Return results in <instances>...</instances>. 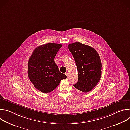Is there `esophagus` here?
<instances>
[{"mask_svg":"<svg viewBox=\"0 0 130 130\" xmlns=\"http://www.w3.org/2000/svg\"><path fill=\"white\" fill-rule=\"evenodd\" d=\"M65 75H66V76H67V77H68V72H66V73H65Z\"/></svg>","mask_w":130,"mask_h":130,"instance_id":"1","label":"esophagus"}]
</instances>
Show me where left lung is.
<instances>
[{
  "label": "left lung",
  "mask_w": 130,
  "mask_h": 130,
  "mask_svg": "<svg viewBox=\"0 0 130 130\" xmlns=\"http://www.w3.org/2000/svg\"><path fill=\"white\" fill-rule=\"evenodd\" d=\"M68 48L78 72V80L73 86L87 92L96 86L101 78L102 65L99 55L94 48L80 42L69 44Z\"/></svg>",
  "instance_id": "8db88e82"
}]
</instances>
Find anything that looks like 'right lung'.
I'll return each instance as SVG.
<instances>
[{"label": "right lung", "instance_id": "1", "mask_svg": "<svg viewBox=\"0 0 130 130\" xmlns=\"http://www.w3.org/2000/svg\"><path fill=\"white\" fill-rule=\"evenodd\" d=\"M62 45L48 43L36 48L28 61V75L34 86L43 93L52 91L67 77L59 70L54 59Z\"/></svg>", "mask_w": 130, "mask_h": 130}]
</instances>
